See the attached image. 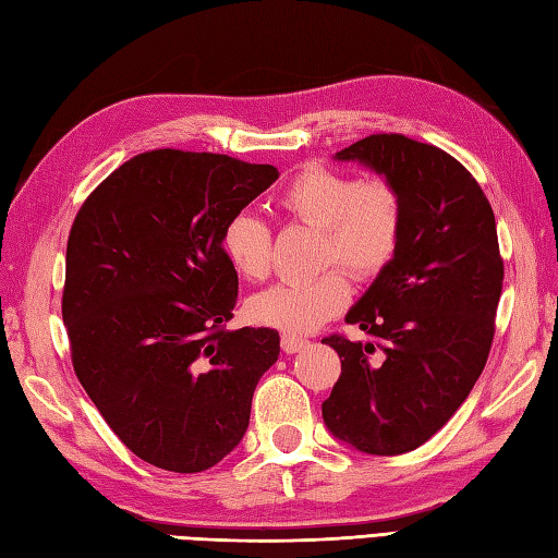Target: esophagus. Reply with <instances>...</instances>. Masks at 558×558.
<instances>
[{
  "label": "esophagus",
  "mask_w": 558,
  "mask_h": 558,
  "mask_svg": "<svg viewBox=\"0 0 558 558\" xmlns=\"http://www.w3.org/2000/svg\"><path fill=\"white\" fill-rule=\"evenodd\" d=\"M307 345H311V341L303 337H295V333H281V349L287 353H299L307 349Z\"/></svg>",
  "instance_id": "obj_1"
}]
</instances>
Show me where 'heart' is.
Here are the masks:
<instances>
[{"mask_svg": "<svg viewBox=\"0 0 558 558\" xmlns=\"http://www.w3.org/2000/svg\"><path fill=\"white\" fill-rule=\"evenodd\" d=\"M295 225L322 231L317 267L341 264L357 281H373L391 267L403 241V197L384 177L357 179L349 171L307 165L277 201ZM221 251L239 277L259 281L271 269V229L253 213L233 215L221 231ZM343 270L322 269L311 279L281 281L251 295L245 315L283 333L315 331L349 305Z\"/></svg>", "mask_w": 558, "mask_h": 558, "instance_id": "b5f03b06", "label": "heart"}]
</instances>
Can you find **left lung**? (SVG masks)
Segmentation results:
<instances>
[{
    "mask_svg": "<svg viewBox=\"0 0 558 558\" xmlns=\"http://www.w3.org/2000/svg\"><path fill=\"white\" fill-rule=\"evenodd\" d=\"M337 159L393 181L405 219L399 255L345 315L369 341L322 339L341 357L322 417L357 451L399 456L437 435L485 369L504 283L497 221L473 174L429 143L375 133Z\"/></svg>",
    "mask_w": 558,
    "mask_h": 558,
    "instance_id": "left-lung-1",
    "label": "left lung"
}]
</instances>
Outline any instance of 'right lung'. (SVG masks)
Masks as SVG:
<instances>
[{
  "mask_svg": "<svg viewBox=\"0 0 558 558\" xmlns=\"http://www.w3.org/2000/svg\"><path fill=\"white\" fill-rule=\"evenodd\" d=\"M279 179L213 153L131 157L78 209L61 317L85 393L126 447L171 473H203L243 439L279 331L227 329L239 275L227 221Z\"/></svg>",
  "mask_w": 558,
  "mask_h": 558,
  "instance_id": "obj_1",
  "label": "right lung"
}]
</instances>
